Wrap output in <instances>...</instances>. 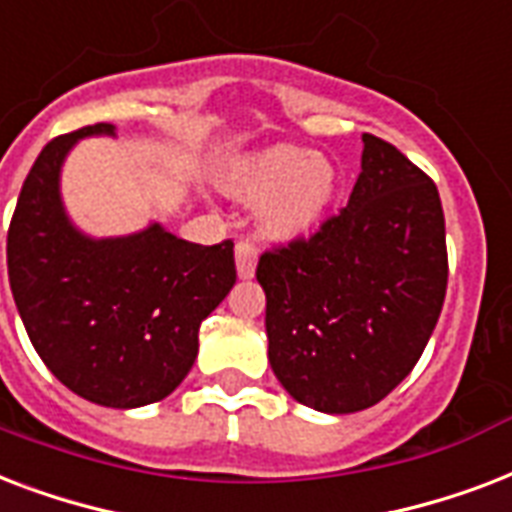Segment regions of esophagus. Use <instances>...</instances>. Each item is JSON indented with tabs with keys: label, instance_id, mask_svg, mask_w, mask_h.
Instances as JSON below:
<instances>
[{
	"label": "esophagus",
	"instance_id": "34e87169",
	"mask_svg": "<svg viewBox=\"0 0 512 512\" xmlns=\"http://www.w3.org/2000/svg\"><path fill=\"white\" fill-rule=\"evenodd\" d=\"M256 259H259L256 248H253L251 243L240 240L235 248V264H237V275H240V280H251L253 272H256Z\"/></svg>",
	"mask_w": 512,
	"mask_h": 512
}]
</instances>
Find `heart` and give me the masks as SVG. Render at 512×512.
Masks as SVG:
<instances>
[{
	"mask_svg": "<svg viewBox=\"0 0 512 512\" xmlns=\"http://www.w3.org/2000/svg\"><path fill=\"white\" fill-rule=\"evenodd\" d=\"M219 189L240 205L259 202V235L288 245L323 229L342 194V176L323 154L296 144H272L229 162L219 173Z\"/></svg>",
	"mask_w": 512,
	"mask_h": 512,
	"instance_id": "1",
	"label": "heart"
}]
</instances>
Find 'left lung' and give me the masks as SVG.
Segmentation results:
<instances>
[{
	"instance_id": "8db88e82",
	"label": "left lung",
	"mask_w": 512,
	"mask_h": 512,
	"mask_svg": "<svg viewBox=\"0 0 512 512\" xmlns=\"http://www.w3.org/2000/svg\"><path fill=\"white\" fill-rule=\"evenodd\" d=\"M269 366L301 406L355 414L390 395L441 318L449 261L438 189L363 133L350 202L318 235L264 253Z\"/></svg>"
}]
</instances>
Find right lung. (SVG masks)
Instances as JSON below:
<instances>
[{
  "label": "right lung",
  "mask_w": 512,
  "mask_h": 512,
  "mask_svg": "<svg viewBox=\"0 0 512 512\" xmlns=\"http://www.w3.org/2000/svg\"><path fill=\"white\" fill-rule=\"evenodd\" d=\"M109 122L53 138L23 181L7 232V275L34 350L79 398L141 408L168 398L197 358L200 323L237 280L235 243L197 245L152 221L93 237L71 221L63 162Z\"/></svg>",
  "instance_id": "right-lung-1"
}]
</instances>
